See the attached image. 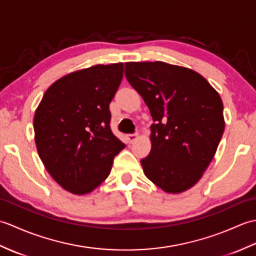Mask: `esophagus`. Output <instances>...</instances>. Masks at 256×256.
<instances>
[{
    "mask_svg": "<svg viewBox=\"0 0 256 256\" xmlns=\"http://www.w3.org/2000/svg\"><path fill=\"white\" fill-rule=\"evenodd\" d=\"M138 133H131V134H128V140H130V143H133L135 140L138 138Z\"/></svg>",
    "mask_w": 256,
    "mask_h": 256,
    "instance_id": "esophagus-1",
    "label": "esophagus"
}]
</instances>
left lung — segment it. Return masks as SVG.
I'll return each instance as SVG.
<instances>
[{"label":"left lung","mask_w":256,"mask_h":256,"mask_svg":"<svg viewBox=\"0 0 256 256\" xmlns=\"http://www.w3.org/2000/svg\"><path fill=\"white\" fill-rule=\"evenodd\" d=\"M125 77L154 121L150 153L140 160L146 177L170 194L192 187L224 131L218 92L194 70L162 62H126Z\"/></svg>","instance_id":"left-lung-1"}]
</instances>
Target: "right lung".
I'll use <instances>...</instances> for the list:
<instances>
[{"mask_svg":"<svg viewBox=\"0 0 256 256\" xmlns=\"http://www.w3.org/2000/svg\"><path fill=\"white\" fill-rule=\"evenodd\" d=\"M123 78V64H96L57 80L34 118L35 142L50 176L68 192H92L124 148L111 131L108 104Z\"/></svg>","mask_w":256,"mask_h":256,"instance_id":"obj_1","label":"right lung"}]
</instances>
